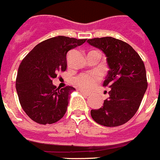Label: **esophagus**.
I'll return each mask as SVG.
<instances>
[{
    "label": "esophagus",
    "instance_id": "obj_1",
    "mask_svg": "<svg viewBox=\"0 0 160 160\" xmlns=\"http://www.w3.org/2000/svg\"><path fill=\"white\" fill-rule=\"evenodd\" d=\"M79 92L82 93V94H83L84 96H86V97H90L91 93L88 92H85V91L82 90V89H79Z\"/></svg>",
    "mask_w": 160,
    "mask_h": 160
}]
</instances>
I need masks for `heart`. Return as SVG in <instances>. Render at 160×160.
I'll list each match as a JSON object with an SVG mask.
<instances>
[{"label":"heart","instance_id":"1","mask_svg":"<svg viewBox=\"0 0 160 160\" xmlns=\"http://www.w3.org/2000/svg\"><path fill=\"white\" fill-rule=\"evenodd\" d=\"M100 79V75L98 73H82L74 78L73 82L76 86L82 89L89 90L92 89L93 87H95L97 82Z\"/></svg>","mask_w":160,"mask_h":160}]
</instances>
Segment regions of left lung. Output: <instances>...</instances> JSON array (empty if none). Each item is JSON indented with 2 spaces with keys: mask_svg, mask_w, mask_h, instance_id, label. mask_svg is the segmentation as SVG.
<instances>
[{
  "mask_svg": "<svg viewBox=\"0 0 160 160\" xmlns=\"http://www.w3.org/2000/svg\"><path fill=\"white\" fill-rule=\"evenodd\" d=\"M88 43L107 57L110 70L103 86L111 88L103 107L92 110L91 116L102 126H121L135 116L148 87L144 62L130 44L121 39L94 38Z\"/></svg>",
  "mask_w": 160,
  "mask_h": 160,
  "instance_id": "obj_1",
  "label": "left lung"
}]
</instances>
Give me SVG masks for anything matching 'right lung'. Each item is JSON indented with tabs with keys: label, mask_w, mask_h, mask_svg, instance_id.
Masks as SVG:
<instances>
[{
	"label": "right lung",
	"mask_w": 160,
	"mask_h": 160,
	"mask_svg": "<svg viewBox=\"0 0 160 160\" xmlns=\"http://www.w3.org/2000/svg\"><path fill=\"white\" fill-rule=\"evenodd\" d=\"M87 39L56 36L37 44L20 62L15 88L20 106L29 118L40 125L58 121L66 113L74 88H57L52 82L67 68V53Z\"/></svg>",
	"instance_id": "right-lung-1"
}]
</instances>
